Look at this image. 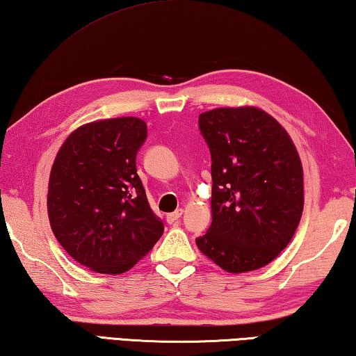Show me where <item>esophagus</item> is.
Segmentation results:
<instances>
[{"mask_svg": "<svg viewBox=\"0 0 356 356\" xmlns=\"http://www.w3.org/2000/svg\"><path fill=\"white\" fill-rule=\"evenodd\" d=\"M182 213H184V210L179 209V210H176V211L170 213V215H166L168 224H176V222L179 221V219H180V216H182Z\"/></svg>", "mask_w": 356, "mask_h": 356, "instance_id": "34e87169", "label": "esophagus"}]
</instances>
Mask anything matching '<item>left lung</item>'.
I'll list each match as a JSON object with an SVG mask.
<instances>
[{
    "mask_svg": "<svg viewBox=\"0 0 356 356\" xmlns=\"http://www.w3.org/2000/svg\"><path fill=\"white\" fill-rule=\"evenodd\" d=\"M211 156V225L199 250L227 273L266 266L286 248L303 210V172L288 132L255 107L199 115Z\"/></svg>",
    "mask_w": 356,
    "mask_h": 356,
    "instance_id": "left-lung-1",
    "label": "left lung"
}]
</instances>
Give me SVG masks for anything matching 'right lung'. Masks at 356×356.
I'll return each mask as SVG.
<instances>
[{
	"label": "right lung",
	"mask_w": 356,
	"mask_h": 356,
	"mask_svg": "<svg viewBox=\"0 0 356 356\" xmlns=\"http://www.w3.org/2000/svg\"><path fill=\"white\" fill-rule=\"evenodd\" d=\"M147 137L134 116L88 122L70 135L49 176L48 215L56 240L77 263L121 274L163 235L137 174Z\"/></svg>",
	"instance_id": "add662e5"
}]
</instances>
